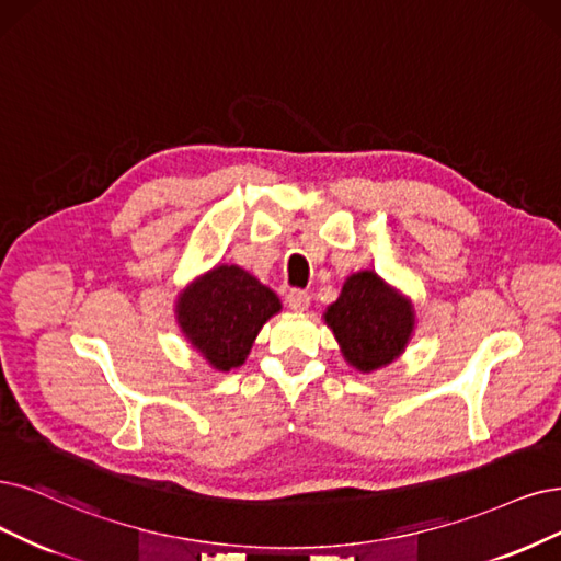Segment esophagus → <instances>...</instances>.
<instances>
[{"label": "esophagus", "mask_w": 561, "mask_h": 561, "mask_svg": "<svg viewBox=\"0 0 561 561\" xmlns=\"http://www.w3.org/2000/svg\"><path fill=\"white\" fill-rule=\"evenodd\" d=\"M309 300H312V296L302 291V288H294V291L286 294V305L291 307L294 312H305V309L309 307Z\"/></svg>", "instance_id": "1"}]
</instances>
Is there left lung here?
I'll return each instance as SVG.
<instances>
[{"mask_svg":"<svg viewBox=\"0 0 561 561\" xmlns=\"http://www.w3.org/2000/svg\"><path fill=\"white\" fill-rule=\"evenodd\" d=\"M325 323L342 346L344 358L360 371L396 360L413 330V312L375 273L351 275L337 302L328 307Z\"/></svg>","mask_w":561,"mask_h":561,"instance_id":"8db88e82","label":"left lung"}]
</instances>
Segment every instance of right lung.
Returning <instances> with one entry per match:
<instances>
[{"instance_id": "1", "label": "right lung", "mask_w": 561, "mask_h": 561, "mask_svg": "<svg viewBox=\"0 0 561 561\" xmlns=\"http://www.w3.org/2000/svg\"><path fill=\"white\" fill-rule=\"evenodd\" d=\"M282 309L279 298L238 265H219L180 296L182 333L213 367L244 363L263 323Z\"/></svg>"}]
</instances>
